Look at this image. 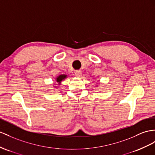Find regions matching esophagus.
<instances>
[{
    "mask_svg": "<svg viewBox=\"0 0 155 155\" xmlns=\"http://www.w3.org/2000/svg\"><path fill=\"white\" fill-rule=\"evenodd\" d=\"M75 75H76V77H81L82 76L81 71L78 70V71H75Z\"/></svg>",
    "mask_w": 155,
    "mask_h": 155,
    "instance_id": "esophagus-1",
    "label": "esophagus"
}]
</instances>
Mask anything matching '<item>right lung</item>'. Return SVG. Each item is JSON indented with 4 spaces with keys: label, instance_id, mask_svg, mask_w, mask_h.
I'll use <instances>...</instances> for the list:
<instances>
[{
    "label": "right lung",
    "instance_id": "1",
    "mask_svg": "<svg viewBox=\"0 0 155 155\" xmlns=\"http://www.w3.org/2000/svg\"><path fill=\"white\" fill-rule=\"evenodd\" d=\"M66 77H67V75H65V74H60L59 77H57L56 81H57V82L59 83V84H60V82H61L63 80H64V79H65Z\"/></svg>",
    "mask_w": 155,
    "mask_h": 155
}]
</instances>
